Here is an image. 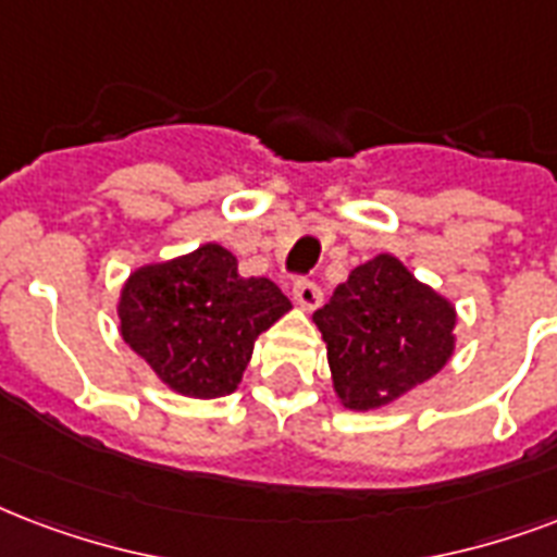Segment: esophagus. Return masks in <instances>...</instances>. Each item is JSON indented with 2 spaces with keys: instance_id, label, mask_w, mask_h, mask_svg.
I'll return each mask as SVG.
<instances>
[{
  "instance_id": "34e87169",
  "label": "esophagus",
  "mask_w": 557,
  "mask_h": 557,
  "mask_svg": "<svg viewBox=\"0 0 557 557\" xmlns=\"http://www.w3.org/2000/svg\"><path fill=\"white\" fill-rule=\"evenodd\" d=\"M292 295H295L297 300V307H304V309H315L321 307V286H318L315 280H297L295 288H292Z\"/></svg>"
}]
</instances>
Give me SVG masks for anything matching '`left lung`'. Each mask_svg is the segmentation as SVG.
I'll return each mask as SVG.
<instances>
[{"instance_id": "left-lung-1", "label": "left lung", "mask_w": 557, "mask_h": 557, "mask_svg": "<svg viewBox=\"0 0 557 557\" xmlns=\"http://www.w3.org/2000/svg\"><path fill=\"white\" fill-rule=\"evenodd\" d=\"M315 324L347 409H376L426 382L453 356L456 312L388 253L350 271Z\"/></svg>"}]
</instances>
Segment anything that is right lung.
<instances>
[{
	"label": "right lung",
	"instance_id": "add662e5",
	"mask_svg": "<svg viewBox=\"0 0 557 557\" xmlns=\"http://www.w3.org/2000/svg\"><path fill=\"white\" fill-rule=\"evenodd\" d=\"M292 304L269 277H242L222 245L146 265L119 300L122 338L160 380L189 397H224L248 368L257 335Z\"/></svg>",
	"mask_w": 557,
	"mask_h": 557
}]
</instances>
